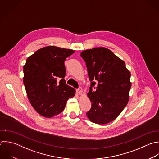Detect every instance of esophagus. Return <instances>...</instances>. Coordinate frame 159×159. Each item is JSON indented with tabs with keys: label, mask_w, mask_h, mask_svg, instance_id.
I'll list each match as a JSON object with an SVG mask.
<instances>
[{
	"label": "esophagus",
	"mask_w": 159,
	"mask_h": 159,
	"mask_svg": "<svg viewBox=\"0 0 159 159\" xmlns=\"http://www.w3.org/2000/svg\"><path fill=\"white\" fill-rule=\"evenodd\" d=\"M77 93L79 94H81L82 93H83V89L81 88H79L78 89H77Z\"/></svg>",
	"instance_id": "obj_1"
}]
</instances>
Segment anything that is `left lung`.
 Here are the masks:
<instances>
[{
	"label": "left lung",
	"instance_id": "1",
	"mask_svg": "<svg viewBox=\"0 0 159 159\" xmlns=\"http://www.w3.org/2000/svg\"><path fill=\"white\" fill-rule=\"evenodd\" d=\"M80 55L86 62L91 82L87 96L92 107L86 116L95 124L109 123L117 117L129 102L130 73L125 62L106 48L85 50ZM96 82L98 86L93 90Z\"/></svg>",
	"mask_w": 159,
	"mask_h": 159
}]
</instances>
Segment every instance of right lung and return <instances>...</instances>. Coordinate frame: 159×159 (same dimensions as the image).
<instances>
[{
	"instance_id": "1",
	"label": "right lung",
	"mask_w": 159,
	"mask_h": 159,
	"mask_svg": "<svg viewBox=\"0 0 159 159\" xmlns=\"http://www.w3.org/2000/svg\"><path fill=\"white\" fill-rule=\"evenodd\" d=\"M75 50L47 46L28 57L24 66V83L28 99L41 116L52 117L61 113L76 90L66 84L65 61Z\"/></svg>"
}]
</instances>
